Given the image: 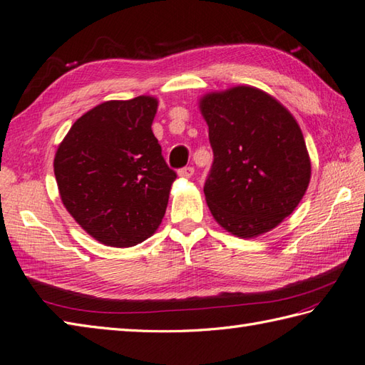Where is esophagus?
Here are the masks:
<instances>
[{
    "instance_id": "esophagus-1",
    "label": "esophagus",
    "mask_w": 365,
    "mask_h": 365,
    "mask_svg": "<svg viewBox=\"0 0 365 365\" xmlns=\"http://www.w3.org/2000/svg\"><path fill=\"white\" fill-rule=\"evenodd\" d=\"M192 174H195V168H191V166L182 168L180 170H178V177H182V178H190Z\"/></svg>"
}]
</instances>
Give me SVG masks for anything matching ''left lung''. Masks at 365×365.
Segmentation results:
<instances>
[{
  "instance_id": "1",
  "label": "left lung",
  "mask_w": 365,
  "mask_h": 365,
  "mask_svg": "<svg viewBox=\"0 0 365 365\" xmlns=\"http://www.w3.org/2000/svg\"><path fill=\"white\" fill-rule=\"evenodd\" d=\"M213 164L204 195L217 223L235 237L272 231L302 201L312 163L301 126L280 101L237 85L205 93Z\"/></svg>"
}]
</instances>
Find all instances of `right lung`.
<instances>
[{"label":"right lung","instance_id":"obj_1","mask_svg":"<svg viewBox=\"0 0 365 365\" xmlns=\"http://www.w3.org/2000/svg\"><path fill=\"white\" fill-rule=\"evenodd\" d=\"M158 99L142 95L85 112L56 148L53 173L69 215L99 244L134 247L166 213L175 173L152 131Z\"/></svg>","mask_w":365,"mask_h":365}]
</instances>
